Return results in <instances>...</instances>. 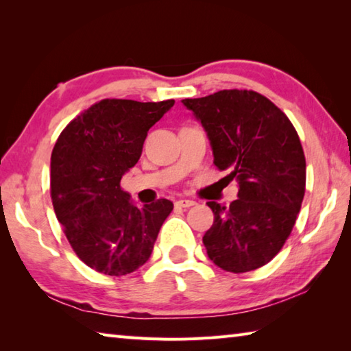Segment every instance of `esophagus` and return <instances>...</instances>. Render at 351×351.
Listing matches in <instances>:
<instances>
[{
  "mask_svg": "<svg viewBox=\"0 0 351 351\" xmlns=\"http://www.w3.org/2000/svg\"><path fill=\"white\" fill-rule=\"evenodd\" d=\"M175 205L180 206V208H190L193 205H196V202H195V200H190V199H180V200H176Z\"/></svg>",
  "mask_w": 351,
  "mask_h": 351,
  "instance_id": "esophagus-1",
  "label": "esophagus"
}]
</instances>
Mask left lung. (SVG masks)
<instances>
[{"mask_svg":"<svg viewBox=\"0 0 351 351\" xmlns=\"http://www.w3.org/2000/svg\"><path fill=\"white\" fill-rule=\"evenodd\" d=\"M202 123L215 167L238 182L229 206L208 202L214 213L204 244L221 270H256L278 255L294 228L306 185V161L285 113L253 90H220L182 99Z\"/></svg>","mask_w":351,"mask_h":351,"instance_id":"left-lung-1","label":"left lung"}]
</instances>
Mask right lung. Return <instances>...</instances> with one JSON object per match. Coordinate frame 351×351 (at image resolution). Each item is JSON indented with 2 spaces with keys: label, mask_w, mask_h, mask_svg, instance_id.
I'll use <instances>...</instances> for the list:
<instances>
[{
  "label": "right lung",
  "mask_w": 351,
  "mask_h": 351,
  "mask_svg": "<svg viewBox=\"0 0 351 351\" xmlns=\"http://www.w3.org/2000/svg\"><path fill=\"white\" fill-rule=\"evenodd\" d=\"M175 101L102 99L62 131L51 155V199L73 252L93 270L125 276L151 258L173 204L138 206L121 189L147 131Z\"/></svg>",
  "instance_id": "1"
}]
</instances>
